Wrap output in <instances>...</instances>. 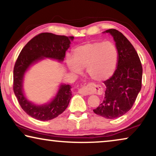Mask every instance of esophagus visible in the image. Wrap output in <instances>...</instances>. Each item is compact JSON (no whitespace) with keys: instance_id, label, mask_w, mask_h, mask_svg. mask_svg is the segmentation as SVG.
I'll return each instance as SVG.
<instances>
[{"instance_id":"obj_1","label":"esophagus","mask_w":156,"mask_h":156,"mask_svg":"<svg viewBox=\"0 0 156 156\" xmlns=\"http://www.w3.org/2000/svg\"><path fill=\"white\" fill-rule=\"evenodd\" d=\"M99 91V87L95 86L94 84H89L86 87H82L78 90V92L83 96H87L91 92H94V91Z\"/></svg>"}]
</instances>
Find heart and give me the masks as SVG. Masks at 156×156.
Instances as JSON below:
<instances>
[{
  "instance_id": "b5f03b06",
  "label": "heart",
  "mask_w": 156,
  "mask_h": 156,
  "mask_svg": "<svg viewBox=\"0 0 156 156\" xmlns=\"http://www.w3.org/2000/svg\"><path fill=\"white\" fill-rule=\"evenodd\" d=\"M73 56L67 55L66 62L75 74L86 69L93 80L102 82L109 79L116 71L119 62V52L112 42H92L78 46Z\"/></svg>"
}]
</instances>
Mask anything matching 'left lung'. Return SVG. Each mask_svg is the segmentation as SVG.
<instances>
[{
	"label": "left lung",
	"instance_id": "8db88e82",
	"mask_svg": "<svg viewBox=\"0 0 156 156\" xmlns=\"http://www.w3.org/2000/svg\"><path fill=\"white\" fill-rule=\"evenodd\" d=\"M112 36L119 52L116 71L104 82L106 91L102 103L94 109L106 119L119 118L133 106L141 89L143 68L135 48L121 32L109 29L103 32Z\"/></svg>",
	"mask_w": 156,
	"mask_h": 156
}]
</instances>
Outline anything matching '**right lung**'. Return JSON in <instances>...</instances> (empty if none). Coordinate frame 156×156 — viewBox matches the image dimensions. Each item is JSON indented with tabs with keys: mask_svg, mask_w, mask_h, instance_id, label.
<instances>
[{
	"mask_svg": "<svg viewBox=\"0 0 156 156\" xmlns=\"http://www.w3.org/2000/svg\"><path fill=\"white\" fill-rule=\"evenodd\" d=\"M74 37L57 35L50 33H40L30 40L23 48L15 64L13 69V91L25 112L40 121L56 118L69 105L72 98V87L60 84L56 94L48 103L37 104L27 99L23 90L26 72L35 64L48 58L63 62L65 53Z\"/></svg>",
	"mask_w": 156,
	"mask_h": 156,
	"instance_id": "obj_1",
	"label": "right lung"
}]
</instances>
